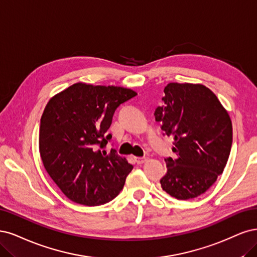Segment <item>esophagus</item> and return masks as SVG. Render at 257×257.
<instances>
[{
  "mask_svg": "<svg viewBox=\"0 0 257 257\" xmlns=\"http://www.w3.org/2000/svg\"><path fill=\"white\" fill-rule=\"evenodd\" d=\"M145 161H146V158H145V157H138V158H136V162H137L139 165L143 164Z\"/></svg>",
  "mask_w": 257,
  "mask_h": 257,
  "instance_id": "1",
  "label": "esophagus"
}]
</instances>
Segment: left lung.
Returning <instances> with one entry per match:
<instances>
[{"label": "left lung", "mask_w": 257, "mask_h": 257, "mask_svg": "<svg viewBox=\"0 0 257 257\" xmlns=\"http://www.w3.org/2000/svg\"><path fill=\"white\" fill-rule=\"evenodd\" d=\"M154 115L174 139L176 158L165 159L161 188L177 200L205 193L223 173L233 143V126L217 96L203 84L169 83Z\"/></svg>", "instance_id": "1"}]
</instances>
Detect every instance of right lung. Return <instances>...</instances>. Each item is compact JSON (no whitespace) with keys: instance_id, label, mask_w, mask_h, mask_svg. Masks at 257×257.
Returning a JSON list of instances; mask_svg holds the SVG:
<instances>
[{"instance_id":"obj_1","label":"right lung","mask_w":257,"mask_h":257,"mask_svg":"<svg viewBox=\"0 0 257 257\" xmlns=\"http://www.w3.org/2000/svg\"><path fill=\"white\" fill-rule=\"evenodd\" d=\"M135 90L79 82L47 103L39 128L44 167L69 200L98 206L116 197L134 169L116 151H104L112 136L107 129L117 107Z\"/></svg>"}]
</instances>
